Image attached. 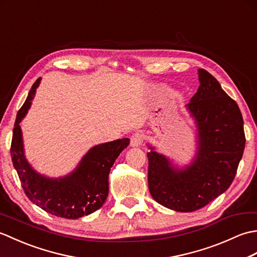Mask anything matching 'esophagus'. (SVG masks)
I'll use <instances>...</instances> for the list:
<instances>
[{"instance_id":"34e87169","label":"esophagus","mask_w":257,"mask_h":257,"mask_svg":"<svg viewBox=\"0 0 257 257\" xmlns=\"http://www.w3.org/2000/svg\"><path fill=\"white\" fill-rule=\"evenodd\" d=\"M143 140H144L143 135L139 133H136L132 136V137H130V146L139 147L141 144H143Z\"/></svg>"}]
</instances>
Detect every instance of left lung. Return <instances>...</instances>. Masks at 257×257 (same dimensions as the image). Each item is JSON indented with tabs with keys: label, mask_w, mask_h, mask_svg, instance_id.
<instances>
[{
	"label": "left lung",
	"mask_w": 257,
	"mask_h": 257,
	"mask_svg": "<svg viewBox=\"0 0 257 257\" xmlns=\"http://www.w3.org/2000/svg\"><path fill=\"white\" fill-rule=\"evenodd\" d=\"M200 86L185 108L196 127V151L179 168L150 145L148 185L158 203L177 212H193L230 188L242 159L245 135L237 103L219 81L198 69Z\"/></svg>",
	"instance_id": "8db88e82"
}]
</instances>
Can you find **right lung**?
Masks as SVG:
<instances>
[{
  "label": "right lung",
  "instance_id": "add662e5",
  "mask_svg": "<svg viewBox=\"0 0 257 257\" xmlns=\"http://www.w3.org/2000/svg\"><path fill=\"white\" fill-rule=\"evenodd\" d=\"M42 78L33 84L16 114L11 157L25 194L33 203L53 215L79 219L100 209L108 196V177L114 160L129 145L128 138L94 146L74 170L64 177L48 178L34 170L24 151L21 122L31 108Z\"/></svg>",
  "mask_w": 257,
  "mask_h": 257
}]
</instances>
